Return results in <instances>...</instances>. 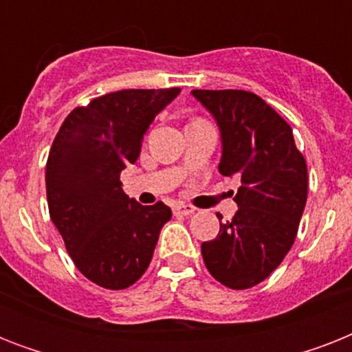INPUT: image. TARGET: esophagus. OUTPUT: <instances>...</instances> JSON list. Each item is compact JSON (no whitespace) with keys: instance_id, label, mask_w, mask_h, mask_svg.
<instances>
[{"instance_id":"34e87169","label":"esophagus","mask_w":352,"mask_h":352,"mask_svg":"<svg viewBox=\"0 0 352 352\" xmlns=\"http://www.w3.org/2000/svg\"><path fill=\"white\" fill-rule=\"evenodd\" d=\"M173 212H175L177 215H192L195 214V208L190 206V204H177L175 208H173Z\"/></svg>"}]
</instances>
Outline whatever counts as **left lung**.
<instances>
[{"mask_svg":"<svg viewBox=\"0 0 352 352\" xmlns=\"http://www.w3.org/2000/svg\"><path fill=\"white\" fill-rule=\"evenodd\" d=\"M221 133L219 173L241 177L234 219L201 245L219 283L243 290L261 283L294 245L307 203V164L292 129L267 102L237 89L192 91ZM219 219H223L217 214Z\"/></svg>","mask_w":352,"mask_h":352,"instance_id":"obj_1","label":"left lung"}]
</instances>
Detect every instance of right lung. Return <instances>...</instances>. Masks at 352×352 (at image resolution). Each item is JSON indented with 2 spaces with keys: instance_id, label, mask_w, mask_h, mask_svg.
Returning a JSON list of instances; mask_svg holds the SVG:
<instances>
[{
  "instance_id": "obj_1",
  "label": "right lung",
  "mask_w": 352,
  "mask_h": 352,
  "mask_svg": "<svg viewBox=\"0 0 352 352\" xmlns=\"http://www.w3.org/2000/svg\"><path fill=\"white\" fill-rule=\"evenodd\" d=\"M181 89H124L69 113L49 151V214L76 268L104 289L120 290L149 267L164 203L142 206L122 190L120 173L135 164L155 117Z\"/></svg>"
}]
</instances>
